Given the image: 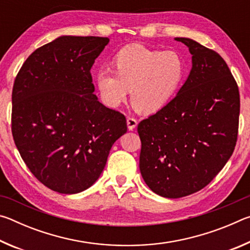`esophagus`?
Wrapping results in <instances>:
<instances>
[{"instance_id":"34e87169","label":"esophagus","mask_w":250,"mask_h":250,"mask_svg":"<svg viewBox=\"0 0 250 250\" xmlns=\"http://www.w3.org/2000/svg\"><path fill=\"white\" fill-rule=\"evenodd\" d=\"M126 125H128V129L132 131L135 126L138 125V121L134 119V118H131L129 117L128 119H126Z\"/></svg>"}]
</instances>
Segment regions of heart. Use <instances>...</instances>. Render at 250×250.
I'll use <instances>...</instances> for the list:
<instances>
[{"instance_id":"b5f03b06","label":"heart","mask_w":250,"mask_h":250,"mask_svg":"<svg viewBox=\"0 0 250 250\" xmlns=\"http://www.w3.org/2000/svg\"><path fill=\"white\" fill-rule=\"evenodd\" d=\"M111 69L96 76L104 103L118 107L131 90V104L138 112L152 115L162 110L175 96L188 74L184 57L176 50H156L134 44L120 49Z\"/></svg>"}]
</instances>
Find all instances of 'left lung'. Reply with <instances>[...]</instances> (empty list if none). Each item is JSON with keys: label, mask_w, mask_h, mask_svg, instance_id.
Listing matches in <instances>:
<instances>
[{"label": "left lung", "mask_w": 250, "mask_h": 250, "mask_svg": "<svg viewBox=\"0 0 250 250\" xmlns=\"http://www.w3.org/2000/svg\"><path fill=\"white\" fill-rule=\"evenodd\" d=\"M192 54V69L177 95L138 125L140 172L160 196L191 195L209 183L234 152L239 91L225 61L214 50L176 37Z\"/></svg>", "instance_id": "1"}]
</instances>
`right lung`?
<instances>
[{
  "label": "right lung",
  "mask_w": 250,
  "mask_h": 250,
  "mask_svg": "<svg viewBox=\"0 0 250 250\" xmlns=\"http://www.w3.org/2000/svg\"><path fill=\"white\" fill-rule=\"evenodd\" d=\"M108 37L61 36L29 55L12 92V133L34 176L62 194L83 192L103 173L125 117L94 94L90 69Z\"/></svg>",
  "instance_id": "obj_1"
}]
</instances>
